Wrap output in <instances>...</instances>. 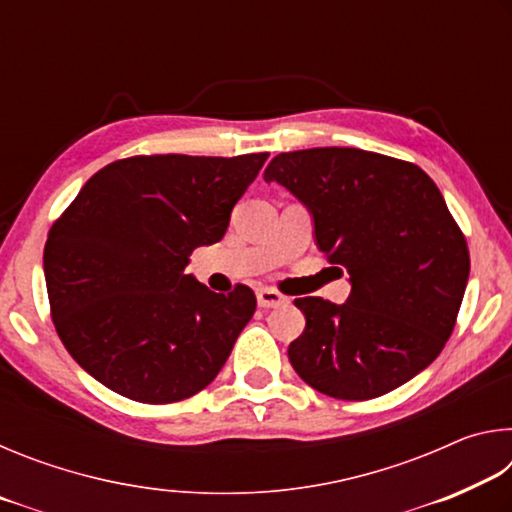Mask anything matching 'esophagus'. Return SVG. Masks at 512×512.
Wrapping results in <instances>:
<instances>
[{
  "label": "esophagus",
  "instance_id": "obj_1",
  "mask_svg": "<svg viewBox=\"0 0 512 512\" xmlns=\"http://www.w3.org/2000/svg\"><path fill=\"white\" fill-rule=\"evenodd\" d=\"M257 305L264 309L282 307V305H289V298L282 296V293L275 289H257Z\"/></svg>",
  "mask_w": 512,
  "mask_h": 512
}]
</instances>
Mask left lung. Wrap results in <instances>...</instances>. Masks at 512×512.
I'll return each instance as SVG.
<instances>
[{"label": "left lung", "mask_w": 512, "mask_h": 512, "mask_svg": "<svg viewBox=\"0 0 512 512\" xmlns=\"http://www.w3.org/2000/svg\"><path fill=\"white\" fill-rule=\"evenodd\" d=\"M280 183L314 216L316 244L350 275L343 305L298 298L307 325L293 370L336 400L395 391L438 357L456 325L470 250L436 183L418 164L325 146L275 155Z\"/></svg>", "instance_id": "obj_1"}]
</instances>
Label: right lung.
<instances>
[{"mask_svg":"<svg viewBox=\"0 0 512 512\" xmlns=\"http://www.w3.org/2000/svg\"><path fill=\"white\" fill-rule=\"evenodd\" d=\"M266 158L169 153L110 162L51 225V318L72 359L110 391L171 404L219 375L255 314V293L244 284L214 293L185 266L198 246L223 239Z\"/></svg>","mask_w":512,"mask_h":512,"instance_id":"obj_1","label":"right lung"}]
</instances>
